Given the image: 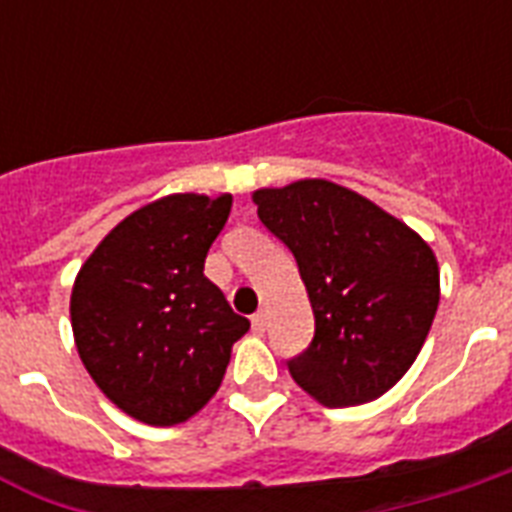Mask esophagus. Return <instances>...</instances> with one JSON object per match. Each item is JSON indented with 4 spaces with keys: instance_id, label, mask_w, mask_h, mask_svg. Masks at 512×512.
I'll return each mask as SVG.
<instances>
[{
    "instance_id": "esophagus-1",
    "label": "esophagus",
    "mask_w": 512,
    "mask_h": 512,
    "mask_svg": "<svg viewBox=\"0 0 512 512\" xmlns=\"http://www.w3.org/2000/svg\"><path fill=\"white\" fill-rule=\"evenodd\" d=\"M265 327H268V313L257 311L255 316H252V329H255V332H265Z\"/></svg>"
}]
</instances>
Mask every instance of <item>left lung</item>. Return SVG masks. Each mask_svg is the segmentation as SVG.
<instances>
[{"label":"left lung","mask_w":512,"mask_h":512,"mask_svg":"<svg viewBox=\"0 0 512 512\" xmlns=\"http://www.w3.org/2000/svg\"><path fill=\"white\" fill-rule=\"evenodd\" d=\"M257 217L292 252L311 300V345L292 380L327 406L380 398L414 364L438 308L433 249L364 196L300 180L255 193Z\"/></svg>","instance_id":"left-lung-1"}]
</instances>
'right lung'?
Segmentation results:
<instances>
[{
	"instance_id": "add662e5",
	"label": "right lung",
	"mask_w": 512,
	"mask_h": 512,
	"mask_svg": "<svg viewBox=\"0 0 512 512\" xmlns=\"http://www.w3.org/2000/svg\"><path fill=\"white\" fill-rule=\"evenodd\" d=\"M231 201L228 193L154 201L124 217L76 276L71 327L82 364L146 425H177L199 412L249 329L204 276Z\"/></svg>"
}]
</instances>
